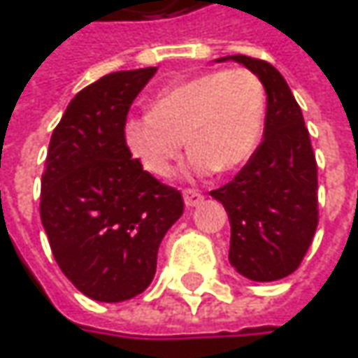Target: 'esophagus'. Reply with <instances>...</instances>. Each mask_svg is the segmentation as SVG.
<instances>
[{"label": "esophagus", "mask_w": 358, "mask_h": 358, "mask_svg": "<svg viewBox=\"0 0 358 358\" xmlns=\"http://www.w3.org/2000/svg\"><path fill=\"white\" fill-rule=\"evenodd\" d=\"M204 200V196L200 194L198 190L194 188H186L184 190V204H186V208H194L196 204H200Z\"/></svg>", "instance_id": "esophagus-1"}]
</instances>
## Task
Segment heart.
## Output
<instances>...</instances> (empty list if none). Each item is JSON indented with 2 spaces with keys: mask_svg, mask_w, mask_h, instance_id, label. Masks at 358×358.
<instances>
[{
  "mask_svg": "<svg viewBox=\"0 0 358 358\" xmlns=\"http://www.w3.org/2000/svg\"><path fill=\"white\" fill-rule=\"evenodd\" d=\"M266 94L246 68L198 73L162 90L152 112L126 120L122 138L146 172L168 176L184 150H192L188 172H230L255 154L264 124Z\"/></svg>",
  "mask_w": 358,
  "mask_h": 358,
  "instance_id": "b5f03b06",
  "label": "heart"
}]
</instances>
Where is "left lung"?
<instances>
[{"label": "left lung", "instance_id": "8db88e82", "mask_svg": "<svg viewBox=\"0 0 358 358\" xmlns=\"http://www.w3.org/2000/svg\"><path fill=\"white\" fill-rule=\"evenodd\" d=\"M255 71L266 90L264 138L241 172L210 194L230 220V264L257 282L296 271L319 224L317 160L287 80L264 59L228 55Z\"/></svg>", "mask_w": 358, "mask_h": 358}]
</instances>
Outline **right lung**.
Instances as JSON below:
<instances>
[{"mask_svg": "<svg viewBox=\"0 0 358 358\" xmlns=\"http://www.w3.org/2000/svg\"><path fill=\"white\" fill-rule=\"evenodd\" d=\"M156 68L114 71L78 92L55 126L39 214L55 262L100 303L144 292L160 242L184 212L180 190L134 160L122 130Z\"/></svg>", "mask_w": 358, "mask_h": 358, "instance_id": "right-lung-1", "label": "right lung"}]
</instances>
